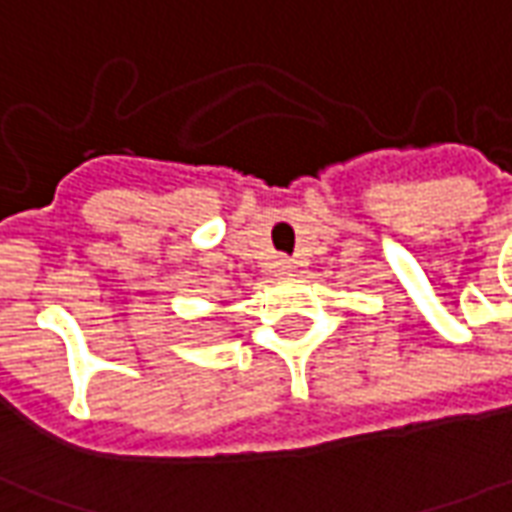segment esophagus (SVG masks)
Returning a JSON list of instances; mask_svg holds the SVG:
<instances>
[{
	"label": "esophagus",
	"mask_w": 512,
	"mask_h": 512,
	"mask_svg": "<svg viewBox=\"0 0 512 512\" xmlns=\"http://www.w3.org/2000/svg\"><path fill=\"white\" fill-rule=\"evenodd\" d=\"M276 273H278V276H290V273H292V262H290V259H278V262H276Z\"/></svg>",
	"instance_id": "34e87169"
}]
</instances>
